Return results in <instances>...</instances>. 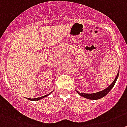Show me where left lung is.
Wrapping results in <instances>:
<instances>
[{
  "instance_id": "1",
  "label": "left lung",
  "mask_w": 127,
  "mask_h": 127,
  "mask_svg": "<svg viewBox=\"0 0 127 127\" xmlns=\"http://www.w3.org/2000/svg\"><path fill=\"white\" fill-rule=\"evenodd\" d=\"M119 70L118 73H117V77H115V80H113V82L112 83V84L110 85L107 89H104V90H102V91L98 92L96 93H94V94H83V93H79L78 91H77V90H76V91L77 92V93H78L80 96H84V98H86L87 99H90V100H98V99H100L101 98L105 96L106 95H107V94H108V92L112 90V89L113 87L115 84V82L116 81H117V78L119 77Z\"/></svg>"
}]
</instances>
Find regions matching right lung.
Here are the masks:
<instances>
[{"mask_svg":"<svg viewBox=\"0 0 127 127\" xmlns=\"http://www.w3.org/2000/svg\"><path fill=\"white\" fill-rule=\"evenodd\" d=\"M52 92H53V91H52L50 93V94H47V95H43V96H40V97L35 98H27V99H29V100H32V101H38V100H41V99H42V98H45V97H46V96H49V95H50V94H51V93Z\"/></svg>","mask_w":127,"mask_h":127,"instance_id":"right-lung-1","label":"right lung"}]
</instances>
